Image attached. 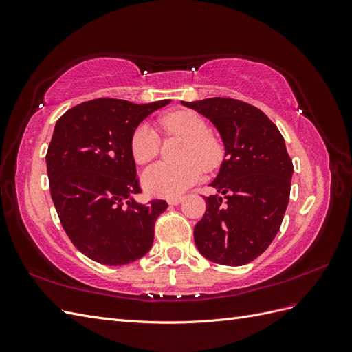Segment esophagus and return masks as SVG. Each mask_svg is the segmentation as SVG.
<instances>
[{
    "mask_svg": "<svg viewBox=\"0 0 352 352\" xmlns=\"http://www.w3.org/2000/svg\"><path fill=\"white\" fill-rule=\"evenodd\" d=\"M182 201H184V197H173V198H168L167 199L168 206H179Z\"/></svg>",
    "mask_w": 352,
    "mask_h": 352,
    "instance_id": "1",
    "label": "esophagus"
}]
</instances>
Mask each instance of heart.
<instances>
[{
  "label": "heart",
  "instance_id": "obj_1",
  "mask_svg": "<svg viewBox=\"0 0 352 352\" xmlns=\"http://www.w3.org/2000/svg\"><path fill=\"white\" fill-rule=\"evenodd\" d=\"M163 131L186 138L182 148L185 160L179 163L158 162L142 175V185L150 195L173 198L184 194L201 179L207 170H214L225 157V146L220 138L208 131L204 117L190 110H180L164 116L160 120ZM160 150V138L150 124H140L131 138V151L138 163H148Z\"/></svg>",
  "mask_w": 352,
  "mask_h": 352
}]
</instances>
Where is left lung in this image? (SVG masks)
Segmentation results:
<instances>
[{
	"instance_id": "obj_1",
	"label": "left lung",
	"mask_w": 352,
	"mask_h": 352,
	"mask_svg": "<svg viewBox=\"0 0 352 352\" xmlns=\"http://www.w3.org/2000/svg\"><path fill=\"white\" fill-rule=\"evenodd\" d=\"M217 129L225 157L194 228L198 251L210 261L243 265L267 250L289 202L294 166L283 136L260 109L239 100L182 101Z\"/></svg>"
}]
</instances>
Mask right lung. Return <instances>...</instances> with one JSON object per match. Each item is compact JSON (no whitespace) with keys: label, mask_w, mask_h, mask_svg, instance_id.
I'll use <instances>...</instances> for the list:
<instances>
[{"label":"right lung","mask_w":352,"mask_h":352,"mask_svg":"<svg viewBox=\"0 0 352 352\" xmlns=\"http://www.w3.org/2000/svg\"><path fill=\"white\" fill-rule=\"evenodd\" d=\"M170 100L133 104L98 98L67 110L47 153L51 198L67 236L88 258L105 265L140 260L151 250L163 199L136 202L131 151L133 131Z\"/></svg>","instance_id":"obj_1"}]
</instances>
